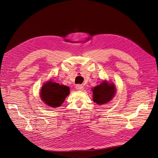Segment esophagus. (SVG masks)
<instances>
[{
	"instance_id": "obj_1",
	"label": "esophagus",
	"mask_w": 158,
	"mask_h": 158,
	"mask_svg": "<svg viewBox=\"0 0 158 158\" xmlns=\"http://www.w3.org/2000/svg\"><path fill=\"white\" fill-rule=\"evenodd\" d=\"M76 88L77 90H82L84 89V87H83V86H82L81 85H77L76 86Z\"/></svg>"
}]
</instances>
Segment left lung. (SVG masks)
<instances>
[{"label": "left lung", "mask_w": 158, "mask_h": 158, "mask_svg": "<svg viewBox=\"0 0 158 158\" xmlns=\"http://www.w3.org/2000/svg\"><path fill=\"white\" fill-rule=\"evenodd\" d=\"M93 101L98 105L108 103L114 97L117 89L113 82L104 80L99 85L92 89Z\"/></svg>", "instance_id": "obj_1"}]
</instances>
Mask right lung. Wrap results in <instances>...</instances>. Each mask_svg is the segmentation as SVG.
Returning <instances> with one entry per match:
<instances>
[{"label": "right lung", "instance_id": "obj_1", "mask_svg": "<svg viewBox=\"0 0 158 158\" xmlns=\"http://www.w3.org/2000/svg\"><path fill=\"white\" fill-rule=\"evenodd\" d=\"M40 98L49 107H58L70 94V88L63 85H60L52 79L44 83L40 90Z\"/></svg>", "mask_w": 158, "mask_h": 158}]
</instances>
